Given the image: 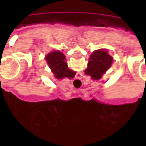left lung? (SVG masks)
<instances>
[{
  "instance_id": "8db88e82",
  "label": "left lung",
  "mask_w": 146,
  "mask_h": 146,
  "mask_svg": "<svg viewBox=\"0 0 146 146\" xmlns=\"http://www.w3.org/2000/svg\"><path fill=\"white\" fill-rule=\"evenodd\" d=\"M113 58L104 49L96 50L90 56L88 68L85 70L86 75L92 76V79H101L106 71L111 66Z\"/></svg>"
}]
</instances>
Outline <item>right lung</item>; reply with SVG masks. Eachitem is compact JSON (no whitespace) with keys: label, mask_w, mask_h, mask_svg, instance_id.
<instances>
[{"label":"right lung","mask_w":146,"mask_h":146,"mask_svg":"<svg viewBox=\"0 0 146 146\" xmlns=\"http://www.w3.org/2000/svg\"><path fill=\"white\" fill-rule=\"evenodd\" d=\"M65 58V55L61 51H52L46 56L48 66L51 69L54 76L58 79H62L63 77L73 78L75 76V72L70 70L67 66Z\"/></svg>","instance_id":"1"}]
</instances>
